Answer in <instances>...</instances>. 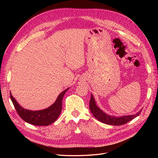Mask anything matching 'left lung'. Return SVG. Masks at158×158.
<instances>
[{
  "instance_id": "1",
  "label": "left lung",
  "mask_w": 158,
  "mask_h": 158,
  "mask_svg": "<svg viewBox=\"0 0 158 158\" xmlns=\"http://www.w3.org/2000/svg\"><path fill=\"white\" fill-rule=\"evenodd\" d=\"M89 109L91 113L93 114L94 117L98 119L99 121L107 124V125H111L114 126L123 125L124 124L131 121L132 119L139 115L142 111V110H140L139 112H138L135 114H132V115H125L121 117H114L109 115V114L103 112L97 106L96 102H95L92 94H91V99L89 101Z\"/></svg>"
}]
</instances>
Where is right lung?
I'll return each mask as SVG.
<instances>
[{"instance_id":"obj_1","label":"right lung","mask_w":158,"mask_h":158,"mask_svg":"<svg viewBox=\"0 0 158 158\" xmlns=\"http://www.w3.org/2000/svg\"><path fill=\"white\" fill-rule=\"evenodd\" d=\"M68 89L69 88L62 92L57 97L55 102L50 107L39 111H31L23 108L20 106V104H18L11 93L10 95V99L18 114L23 121L35 126H47L54 123L59 117L62 110L63 98Z\"/></svg>"}]
</instances>
